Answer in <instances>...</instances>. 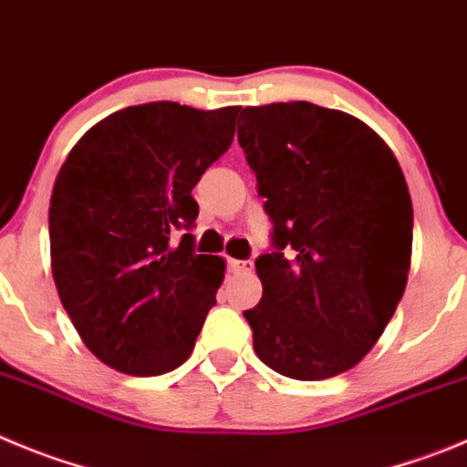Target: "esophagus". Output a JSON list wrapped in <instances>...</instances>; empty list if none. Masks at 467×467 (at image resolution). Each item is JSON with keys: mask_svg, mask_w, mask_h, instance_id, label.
<instances>
[{"mask_svg": "<svg viewBox=\"0 0 467 467\" xmlns=\"http://www.w3.org/2000/svg\"><path fill=\"white\" fill-rule=\"evenodd\" d=\"M230 269L237 274H251L254 272V260H230Z\"/></svg>", "mask_w": 467, "mask_h": 467, "instance_id": "1", "label": "esophagus"}]
</instances>
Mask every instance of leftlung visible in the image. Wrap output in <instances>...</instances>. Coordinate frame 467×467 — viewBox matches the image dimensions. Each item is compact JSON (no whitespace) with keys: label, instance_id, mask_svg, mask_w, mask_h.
Listing matches in <instances>:
<instances>
[{"label":"left lung","instance_id":"8db88e82","mask_svg":"<svg viewBox=\"0 0 467 467\" xmlns=\"http://www.w3.org/2000/svg\"><path fill=\"white\" fill-rule=\"evenodd\" d=\"M239 147L272 221L255 260L254 350L295 380L359 364L403 297L412 202L399 161L364 121L308 101L239 112Z\"/></svg>","mask_w":467,"mask_h":467}]
</instances>
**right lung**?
Returning a JSON list of instances; mask_svg holds the SVG:
<instances>
[{
	"label": "right lung",
	"mask_w": 467,
	"mask_h": 467,
	"mask_svg": "<svg viewBox=\"0 0 467 467\" xmlns=\"http://www.w3.org/2000/svg\"><path fill=\"white\" fill-rule=\"evenodd\" d=\"M237 112L124 108L91 126L57 174V293L85 346L117 371L161 376L184 364L216 304L225 263L195 254L191 191L233 145Z\"/></svg>",
	"instance_id": "obj_1"
}]
</instances>
